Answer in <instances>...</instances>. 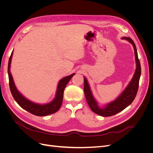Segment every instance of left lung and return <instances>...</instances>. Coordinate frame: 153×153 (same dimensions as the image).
Listing matches in <instances>:
<instances>
[{
    "instance_id": "obj_1",
    "label": "left lung",
    "mask_w": 153,
    "mask_h": 153,
    "mask_svg": "<svg viewBox=\"0 0 153 153\" xmlns=\"http://www.w3.org/2000/svg\"><path fill=\"white\" fill-rule=\"evenodd\" d=\"M123 39H126V40L129 41L133 46L134 50H135L137 68L133 79L129 84L128 86L126 87V89L123 91V93L113 102L110 103L106 105L105 108H99L96 101L92 95V92L89 85L88 84L87 79L84 78V90L87 102L92 112L103 117L112 116V115L121 112L122 110L126 108L135 100L137 94L138 86H139V80L141 75V66L140 61L138 57L135 44L131 38H123Z\"/></svg>"
}]
</instances>
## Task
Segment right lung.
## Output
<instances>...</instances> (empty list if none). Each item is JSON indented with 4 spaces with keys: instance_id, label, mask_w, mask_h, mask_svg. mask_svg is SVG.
Returning a JSON list of instances; mask_svg holds the SVG:
<instances>
[{
    "instance_id": "1",
    "label": "right lung",
    "mask_w": 153,
    "mask_h": 153,
    "mask_svg": "<svg viewBox=\"0 0 153 153\" xmlns=\"http://www.w3.org/2000/svg\"><path fill=\"white\" fill-rule=\"evenodd\" d=\"M13 55V52L11 54V56L9 59L8 62V76H9V84H10V88L13 97L16 101L17 103L22 108L27 110V112H30L32 114H34L37 116H45L55 113L61 108L62 100H63V94L64 91L69 81L75 75V73L72 75L68 76L65 78H63L62 80H60L59 85L57 87V93L55 96V98L52 101V102L46 104V105H38L31 102L25 98L18 91L16 88L14 84L13 79L11 74L10 73V64L11 57Z\"/></svg>"
}]
</instances>
